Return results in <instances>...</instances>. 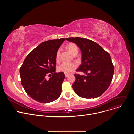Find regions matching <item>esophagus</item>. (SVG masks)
Instances as JSON below:
<instances>
[{
	"mask_svg": "<svg viewBox=\"0 0 134 134\" xmlns=\"http://www.w3.org/2000/svg\"><path fill=\"white\" fill-rule=\"evenodd\" d=\"M68 76H69V74H65V77H67Z\"/></svg>",
	"mask_w": 134,
	"mask_h": 134,
	"instance_id": "esophagus-1",
	"label": "esophagus"
}]
</instances>
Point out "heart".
<instances>
[{"mask_svg": "<svg viewBox=\"0 0 134 134\" xmlns=\"http://www.w3.org/2000/svg\"><path fill=\"white\" fill-rule=\"evenodd\" d=\"M67 48L68 51L74 55H76L78 53L79 49L78 48L75 44L73 43H70L67 44ZM60 49H59L57 50L55 54V60L58 62L59 60ZM77 67L76 64L75 63H62L58 67V70L59 72H62L65 74H69L70 72L73 71Z\"/></svg>", "mask_w": 134, "mask_h": 134, "instance_id": "1", "label": "heart"}]
</instances>
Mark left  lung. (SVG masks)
I'll use <instances>...</instances> for the list:
<instances>
[{"label": "left lung", "mask_w": 134, "mask_h": 134, "mask_svg": "<svg viewBox=\"0 0 134 134\" xmlns=\"http://www.w3.org/2000/svg\"><path fill=\"white\" fill-rule=\"evenodd\" d=\"M77 44L82 54V63L75 74L76 80L72 88L76 94L86 99L98 98L110 86L114 72V67L110 54L94 41L79 37L66 38Z\"/></svg>", "instance_id": "obj_1"}]
</instances>
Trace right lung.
Here are the masks:
<instances>
[{
  "label": "right lung",
  "instance_id": "right-lung-1",
  "mask_svg": "<svg viewBox=\"0 0 134 134\" xmlns=\"http://www.w3.org/2000/svg\"><path fill=\"white\" fill-rule=\"evenodd\" d=\"M65 39L42 42L26 56L20 69L21 82L26 93L40 103H49L58 99L65 79L64 72H55V54ZM51 76L49 80L46 76Z\"/></svg>",
  "mask_w": 134,
  "mask_h": 134
}]
</instances>
